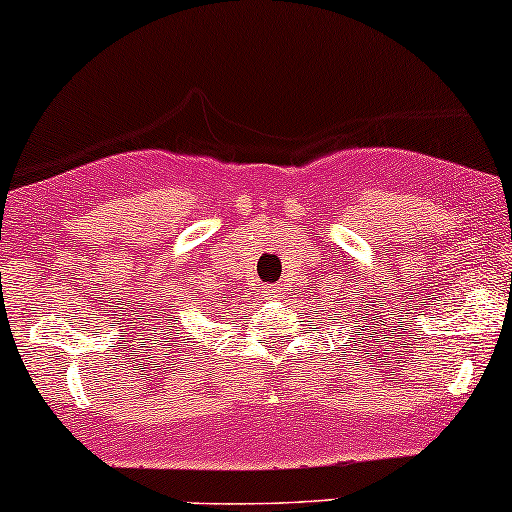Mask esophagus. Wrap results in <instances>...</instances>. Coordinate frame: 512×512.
Here are the masks:
<instances>
[{"label":"esophagus","instance_id":"esophagus-1","mask_svg":"<svg viewBox=\"0 0 512 512\" xmlns=\"http://www.w3.org/2000/svg\"><path fill=\"white\" fill-rule=\"evenodd\" d=\"M264 295H267V300H276L279 298V291H276V286H269L267 291H264Z\"/></svg>","mask_w":512,"mask_h":512}]
</instances>
